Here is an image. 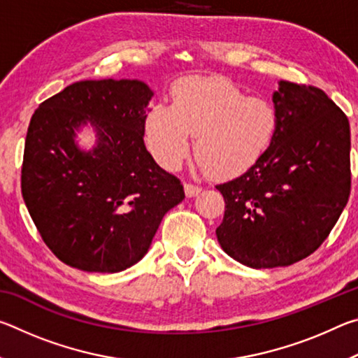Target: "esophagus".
Wrapping results in <instances>:
<instances>
[{"mask_svg":"<svg viewBox=\"0 0 358 358\" xmlns=\"http://www.w3.org/2000/svg\"><path fill=\"white\" fill-rule=\"evenodd\" d=\"M201 191H202L201 186H196V185H192V183H185V192H186L187 197L197 196V194L201 192Z\"/></svg>","mask_w":358,"mask_h":358,"instance_id":"obj_1","label":"esophagus"}]
</instances>
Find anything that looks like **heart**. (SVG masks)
I'll list each match as a JSON object with an SVG mask.
<instances>
[{"label": "heart", "instance_id": "1", "mask_svg": "<svg viewBox=\"0 0 358 358\" xmlns=\"http://www.w3.org/2000/svg\"><path fill=\"white\" fill-rule=\"evenodd\" d=\"M280 117L268 99L246 96L224 77H192L173 90L172 107L145 117L150 153L167 171L189 155L191 137L201 166L217 178L237 177L256 164L276 136Z\"/></svg>", "mask_w": 358, "mask_h": 358}]
</instances>
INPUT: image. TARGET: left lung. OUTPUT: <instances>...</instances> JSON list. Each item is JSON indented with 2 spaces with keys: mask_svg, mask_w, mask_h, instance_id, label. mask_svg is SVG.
I'll return each mask as SVG.
<instances>
[{
  "mask_svg": "<svg viewBox=\"0 0 358 358\" xmlns=\"http://www.w3.org/2000/svg\"><path fill=\"white\" fill-rule=\"evenodd\" d=\"M273 143L238 178L217 185L226 202L217 241L251 268L287 266L329 237L350 194V129L322 90L281 80Z\"/></svg>",
  "mask_w": 358,
  "mask_h": 358,
  "instance_id": "obj_1",
  "label": "left lung"
}]
</instances>
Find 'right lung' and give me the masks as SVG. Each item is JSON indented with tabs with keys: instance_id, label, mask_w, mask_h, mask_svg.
I'll return each mask as SVG.
<instances>
[{
	"instance_id": "right-lung-1",
	"label": "right lung",
	"mask_w": 358,
	"mask_h": 358,
	"mask_svg": "<svg viewBox=\"0 0 358 358\" xmlns=\"http://www.w3.org/2000/svg\"><path fill=\"white\" fill-rule=\"evenodd\" d=\"M153 92L141 80H83L36 108L22 166V196L44 243L66 265L117 273L137 264L183 185L143 143ZM87 122L93 150L75 143Z\"/></svg>"
}]
</instances>
